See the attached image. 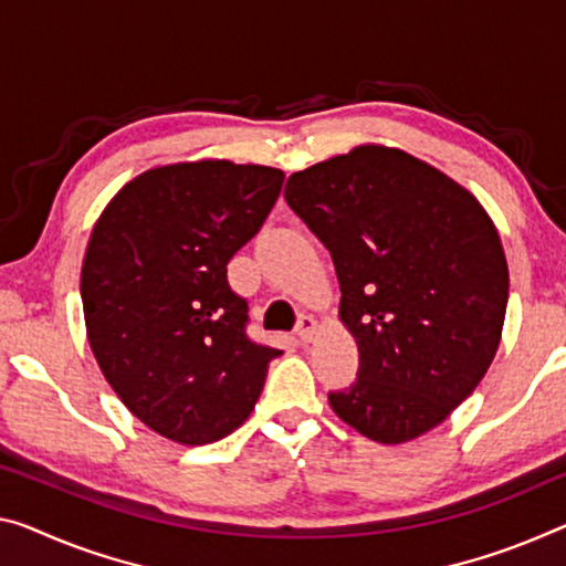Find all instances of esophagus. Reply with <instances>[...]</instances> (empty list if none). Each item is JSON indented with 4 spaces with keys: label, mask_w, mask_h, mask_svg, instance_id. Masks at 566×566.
<instances>
[{
    "label": "esophagus",
    "mask_w": 566,
    "mask_h": 566,
    "mask_svg": "<svg viewBox=\"0 0 566 566\" xmlns=\"http://www.w3.org/2000/svg\"><path fill=\"white\" fill-rule=\"evenodd\" d=\"M313 334H316V318L308 316V313H303L298 318V324H295V336H298L301 344H308Z\"/></svg>",
    "instance_id": "34e87169"
}]
</instances>
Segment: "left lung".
Returning a JSON list of instances; mask_svg holds the SVG:
<instances>
[{
  "instance_id": "8db88e82",
  "label": "left lung",
  "mask_w": 566,
  "mask_h": 566,
  "mask_svg": "<svg viewBox=\"0 0 566 566\" xmlns=\"http://www.w3.org/2000/svg\"><path fill=\"white\" fill-rule=\"evenodd\" d=\"M285 202L332 253L359 346L334 412L369 440L420 438L471 397L501 342L509 265L481 202L387 146L295 171Z\"/></svg>"
}]
</instances>
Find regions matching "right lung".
Listing matches in <instances>:
<instances>
[{
  "mask_svg": "<svg viewBox=\"0 0 566 566\" xmlns=\"http://www.w3.org/2000/svg\"><path fill=\"white\" fill-rule=\"evenodd\" d=\"M258 164H169L120 189L95 222L81 273L91 349L146 428L181 446L238 430L281 349L248 336L228 263L283 187Z\"/></svg>",
  "mask_w": 566,
  "mask_h": 566,
  "instance_id": "1",
  "label": "right lung"
}]
</instances>
